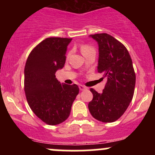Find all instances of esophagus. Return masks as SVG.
<instances>
[{"mask_svg": "<svg viewBox=\"0 0 155 155\" xmlns=\"http://www.w3.org/2000/svg\"><path fill=\"white\" fill-rule=\"evenodd\" d=\"M79 90L80 91H84V90H85V89H87L86 87L84 86V85H79Z\"/></svg>", "mask_w": 155, "mask_h": 155, "instance_id": "34e87169", "label": "esophagus"}]
</instances>
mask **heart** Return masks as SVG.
<instances>
[{
    "instance_id": "obj_1",
    "label": "heart",
    "mask_w": 155,
    "mask_h": 155,
    "mask_svg": "<svg viewBox=\"0 0 155 155\" xmlns=\"http://www.w3.org/2000/svg\"><path fill=\"white\" fill-rule=\"evenodd\" d=\"M94 48L91 47V46H88V45H83V46H81V51H82V54H85L86 53L89 52L91 51H94Z\"/></svg>"
}]
</instances>
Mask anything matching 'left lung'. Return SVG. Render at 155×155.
Masks as SVG:
<instances>
[{
  "instance_id": "obj_1",
  "label": "left lung",
  "mask_w": 155,
  "mask_h": 155,
  "mask_svg": "<svg viewBox=\"0 0 155 155\" xmlns=\"http://www.w3.org/2000/svg\"><path fill=\"white\" fill-rule=\"evenodd\" d=\"M99 46L98 73L107 79L102 93L91 88L93 99L88 109L95 119L102 122L118 120L127 109L134 97L136 74L125 46L108 34L90 35Z\"/></svg>"
}]
</instances>
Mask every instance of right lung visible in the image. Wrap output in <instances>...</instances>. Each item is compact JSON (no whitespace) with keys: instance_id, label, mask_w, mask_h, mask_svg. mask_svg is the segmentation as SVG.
Listing matches in <instances>:
<instances>
[{"instance_id":"right-lung-1","label":"right lung","mask_w":155,"mask_h":155,"mask_svg":"<svg viewBox=\"0 0 155 155\" xmlns=\"http://www.w3.org/2000/svg\"><path fill=\"white\" fill-rule=\"evenodd\" d=\"M71 38L49 37L31 51L25 67V92L31 110L43 122L56 125L70 115L77 85L61 84L55 73L64 66Z\"/></svg>"}]
</instances>
